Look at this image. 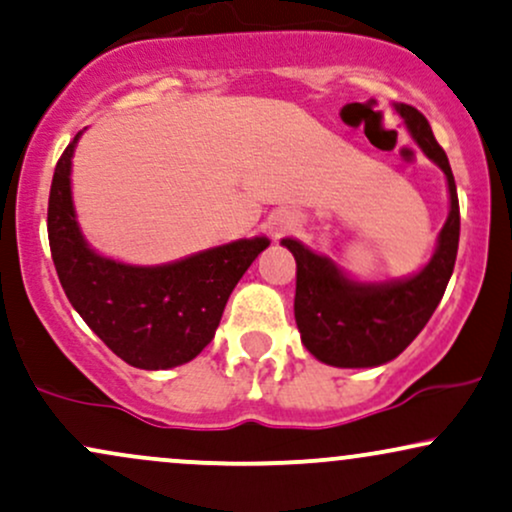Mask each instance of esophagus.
I'll list each match as a JSON object with an SVG mask.
<instances>
[{
	"label": "esophagus",
	"instance_id": "obj_1",
	"mask_svg": "<svg viewBox=\"0 0 512 512\" xmlns=\"http://www.w3.org/2000/svg\"><path fill=\"white\" fill-rule=\"evenodd\" d=\"M279 231H284V228H276V233H279Z\"/></svg>",
	"mask_w": 512,
	"mask_h": 512
}]
</instances>
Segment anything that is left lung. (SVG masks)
Returning <instances> with one entry per match:
<instances>
[{
	"mask_svg": "<svg viewBox=\"0 0 512 512\" xmlns=\"http://www.w3.org/2000/svg\"><path fill=\"white\" fill-rule=\"evenodd\" d=\"M397 113L404 117L424 154L443 168L450 190V216L440 231L438 250L431 262L411 279L385 286L349 281L325 257L303 248L298 240H284L296 257L293 310L301 342L327 366L370 368L397 358L431 320L455 269L460 202L448 156L419 110L399 103Z\"/></svg>",
	"mask_w": 512,
	"mask_h": 512,
	"instance_id": "obj_1",
	"label": "left lung"
}]
</instances>
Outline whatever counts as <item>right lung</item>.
<instances>
[{
    "mask_svg": "<svg viewBox=\"0 0 512 512\" xmlns=\"http://www.w3.org/2000/svg\"><path fill=\"white\" fill-rule=\"evenodd\" d=\"M79 134L57 161L48 202L50 252L62 289L86 325L129 366L163 370L192 361L214 339L228 296L269 240H238L163 267L96 255L76 226L69 187Z\"/></svg>",
    "mask_w": 512,
    "mask_h": 512,
    "instance_id": "obj_1",
    "label": "right lung"
}]
</instances>
